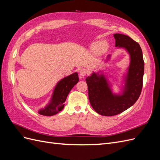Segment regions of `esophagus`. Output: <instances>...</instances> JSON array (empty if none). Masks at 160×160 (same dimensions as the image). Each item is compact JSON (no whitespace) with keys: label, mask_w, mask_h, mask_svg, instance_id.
<instances>
[{"label":"esophagus","mask_w":160,"mask_h":160,"mask_svg":"<svg viewBox=\"0 0 160 160\" xmlns=\"http://www.w3.org/2000/svg\"><path fill=\"white\" fill-rule=\"evenodd\" d=\"M79 75L81 77H85L86 75V74L88 73V71H87L85 69H81L79 70Z\"/></svg>","instance_id":"esophagus-1"}]
</instances>
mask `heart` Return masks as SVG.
<instances>
[{"label": "heart", "mask_w": 160, "mask_h": 160, "mask_svg": "<svg viewBox=\"0 0 160 160\" xmlns=\"http://www.w3.org/2000/svg\"><path fill=\"white\" fill-rule=\"evenodd\" d=\"M108 47L109 44L108 42L101 41L93 43V44L91 45V49L95 52L101 53L107 51L108 49Z\"/></svg>", "instance_id": "obj_1"}]
</instances>
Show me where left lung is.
Here are the masks:
<instances>
[{
    "label": "left lung",
    "instance_id": "8db88e82",
    "mask_svg": "<svg viewBox=\"0 0 160 160\" xmlns=\"http://www.w3.org/2000/svg\"><path fill=\"white\" fill-rule=\"evenodd\" d=\"M115 46L123 49L129 56V65L123 77L122 88L119 93H113L111 84L103 71L93 72L86 78L89 99L97 113L113 116L122 113L136 102L141 94L144 73V61L141 47L129 36L114 34ZM111 59V55L105 61Z\"/></svg>",
    "mask_w": 160,
    "mask_h": 160
}]
</instances>
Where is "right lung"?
I'll list each match as a JSON object with an SVG mask.
<instances>
[{
  "instance_id": "obj_1",
  "label": "right lung",
  "mask_w": 160,
  "mask_h": 160,
  "mask_svg": "<svg viewBox=\"0 0 160 160\" xmlns=\"http://www.w3.org/2000/svg\"><path fill=\"white\" fill-rule=\"evenodd\" d=\"M78 81L79 77L77 72L61 79L55 85L49 103L44 108L38 110V113L45 116H52L59 113L64 108L67 95Z\"/></svg>"
}]
</instances>
